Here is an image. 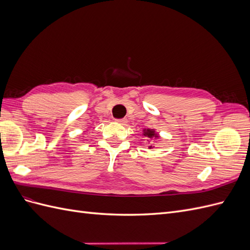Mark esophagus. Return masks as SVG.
<instances>
[{
	"instance_id": "esophagus-1",
	"label": "esophagus",
	"mask_w": 250,
	"mask_h": 250,
	"mask_svg": "<svg viewBox=\"0 0 250 250\" xmlns=\"http://www.w3.org/2000/svg\"><path fill=\"white\" fill-rule=\"evenodd\" d=\"M116 122L121 124V125H125L127 123V119H118Z\"/></svg>"
}]
</instances>
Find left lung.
<instances>
[{
	"instance_id": "obj_1",
	"label": "left lung",
	"mask_w": 250,
	"mask_h": 250,
	"mask_svg": "<svg viewBox=\"0 0 250 250\" xmlns=\"http://www.w3.org/2000/svg\"><path fill=\"white\" fill-rule=\"evenodd\" d=\"M143 135H144V137H146V138L150 139V140L160 138V135H158V133H156L154 129H150V128H147V129H144V130H143ZM148 142H149V141H148ZM148 148H149V149L154 148V146L150 145Z\"/></svg>"
}]
</instances>
